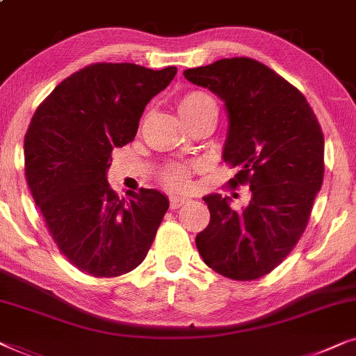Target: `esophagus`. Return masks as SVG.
<instances>
[{
    "instance_id": "obj_1",
    "label": "esophagus",
    "mask_w": 356,
    "mask_h": 356,
    "mask_svg": "<svg viewBox=\"0 0 356 356\" xmlns=\"http://www.w3.org/2000/svg\"><path fill=\"white\" fill-rule=\"evenodd\" d=\"M186 202H188L186 197H181V196H172V197H170V207H172V209H179L181 206H184Z\"/></svg>"
}]
</instances>
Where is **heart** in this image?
Masks as SVG:
<instances>
[{
  "label": "heart",
  "instance_id": "b5f03b06",
  "mask_svg": "<svg viewBox=\"0 0 356 356\" xmlns=\"http://www.w3.org/2000/svg\"><path fill=\"white\" fill-rule=\"evenodd\" d=\"M207 110H217L216 102L201 90H193L184 94L178 102V111L184 121L204 113ZM191 167L181 163H172L162 172V181L167 188L173 191H184L191 184Z\"/></svg>",
  "mask_w": 356,
  "mask_h": 356
}]
</instances>
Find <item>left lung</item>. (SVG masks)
<instances>
[{"label": "left lung", "mask_w": 356, "mask_h": 356, "mask_svg": "<svg viewBox=\"0 0 356 356\" xmlns=\"http://www.w3.org/2000/svg\"><path fill=\"white\" fill-rule=\"evenodd\" d=\"M223 100L228 115L222 159L250 184L243 211L207 194L211 212L196 246L206 264L233 280L274 270L303 235L324 178V136L313 108L284 77L251 58H223L183 72Z\"/></svg>", "instance_id": "8db88e82"}]
</instances>
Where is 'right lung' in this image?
I'll return each instance as SVG.
<instances>
[{"instance_id": "add662e5", "label": "right lung", "mask_w": 356, "mask_h": 356, "mask_svg": "<svg viewBox=\"0 0 356 356\" xmlns=\"http://www.w3.org/2000/svg\"><path fill=\"white\" fill-rule=\"evenodd\" d=\"M175 74V66L97 63L66 77L32 116L24 138L27 184L60 251L86 274L136 269L168 211L157 189L120 197L106 172L111 150L134 139L145 105Z\"/></svg>"}]
</instances>
